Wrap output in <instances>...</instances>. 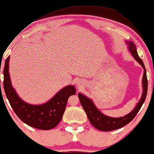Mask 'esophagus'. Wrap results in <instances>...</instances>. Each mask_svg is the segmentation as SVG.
Wrapping results in <instances>:
<instances>
[{
	"mask_svg": "<svg viewBox=\"0 0 154 154\" xmlns=\"http://www.w3.org/2000/svg\"><path fill=\"white\" fill-rule=\"evenodd\" d=\"M77 84H78V86H79V87H80V86H81V82H79V81H78V82H77Z\"/></svg>",
	"mask_w": 154,
	"mask_h": 154,
	"instance_id": "obj_1",
	"label": "esophagus"
}]
</instances>
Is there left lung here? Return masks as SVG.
Masks as SVG:
<instances>
[{"instance_id": "1", "label": "left lung", "mask_w": 154, "mask_h": 154, "mask_svg": "<svg viewBox=\"0 0 154 154\" xmlns=\"http://www.w3.org/2000/svg\"><path fill=\"white\" fill-rule=\"evenodd\" d=\"M128 44V48H129L130 52L133 55V57L135 60L141 65L143 68L144 69L143 76V94L142 97L140 101L138 103L134 109L128 114L127 115L121 117H111L104 115V114L101 112L99 110L97 109V106L94 104L93 101L91 99H88L86 96L82 94H79V98L80 102L84 108V111L86 112V115H87L88 120L91 122L94 127L102 131H111L114 130L119 129V128H122L123 126L131 122L136 116V115L140 110L144 102H145L146 95H147L148 91V79L146 76V70L144 66L143 62L140 57L138 56V52L136 50V47L133 42H126Z\"/></svg>"}]
</instances>
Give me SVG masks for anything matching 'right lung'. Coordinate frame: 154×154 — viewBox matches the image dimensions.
<instances>
[{
	"mask_svg": "<svg viewBox=\"0 0 154 154\" xmlns=\"http://www.w3.org/2000/svg\"><path fill=\"white\" fill-rule=\"evenodd\" d=\"M9 57L5 60L3 69V88L14 112L20 120L32 128L47 131L56 127L62 119L68 98L75 94V86H66L43 104H28L20 99L13 88L8 72Z\"/></svg>",
	"mask_w": 154,
	"mask_h": 154,
	"instance_id": "1",
	"label": "right lung"
}]
</instances>
